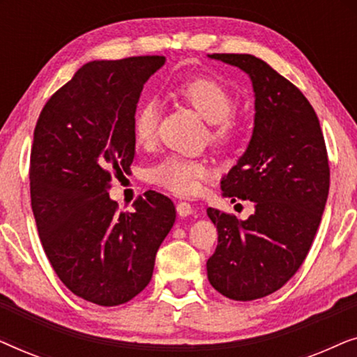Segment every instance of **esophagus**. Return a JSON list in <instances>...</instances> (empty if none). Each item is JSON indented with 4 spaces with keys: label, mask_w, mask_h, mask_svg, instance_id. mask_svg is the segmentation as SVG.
Returning <instances> with one entry per match:
<instances>
[{
    "label": "esophagus",
    "mask_w": 357,
    "mask_h": 357,
    "mask_svg": "<svg viewBox=\"0 0 357 357\" xmlns=\"http://www.w3.org/2000/svg\"><path fill=\"white\" fill-rule=\"evenodd\" d=\"M177 213L182 218L190 216V214H193V206L190 203H187V202H178L177 203Z\"/></svg>",
    "instance_id": "esophagus-1"
}]
</instances>
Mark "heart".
Masks as SVG:
<instances>
[{"mask_svg": "<svg viewBox=\"0 0 357 357\" xmlns=\"http://www.w3.org/2000/svg\"><path fill=\"white\" fill-rule=\"evenodd\" d=\"M174 92L188 104L197 114L211 123L209 139L216 146H231L242 133V121L232 114L236 99L222 82L211 77L182 81L174 87ZM158 133V105L146 100L138 105L133 115V136L136 143L148 146ZM209 177L206 165L199 160L182 155H167L148 170L151 183L159 185L177 195H193L199 190L203 180Z\"/></svg>", "mask_w": 357, "mask_h": 357, "instance_id": "b5f03b06", "label": "heart"}]
</instances>
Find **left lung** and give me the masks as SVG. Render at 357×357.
I'll return each instance as SVG.
<instances>
[{"label":"left lung","mask_w":357,"mask_h":357,"mask_svg":"<svg viewBox=\"0 0 357 357\" xmlns=\"http://www.w3.org/2000/svg\"><path fill=\"white\" fill-rule=\"evenodd\" d=\"M241 68L255 91V126L245 154L222 178L224 197L250 199L247 221L208 208L218 247L208 280L222 296L255 301L281 289L304 263L330 188L326 146L314 107L270 65L243 53H213Z\"/></svg>","instance_id":"obj_1"}]
</instances>
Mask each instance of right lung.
<instances>
[{"label": "right lung", "instance_id": "obj_1", "mask_svg": "<svg viewBox=\"0 0 357 357\" xmlns=\"http://www.w3.org/2000/svg\"><path fill=\"white\" fill-rule=\"evenodd\" d=\"M165 56L91 61L38 116L31 204L42 247L63 284L97 305H120L149 284L155 253L175 222L172 199L148 192L119 211L107 190L135 158L133 115Z\"/></svg>", "mask_w": 357, "mask_h": 357}]
</instances>
